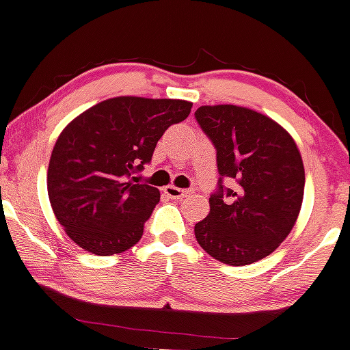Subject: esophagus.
<instances>
[{"mask_svg":"<svg viewBox=\"0 0 350 350\" xmlns=\"http://www.w3.org/2000/svg\"><path fill=\"white\" fill-rule=\"evenodd\" d=\"M164 195L171 198V200H181V198L188 196L189 191L188 189H181V188H176V186L169 185L164 188Z\"/></svg>","mask_w":350,"mask_h":350,"instance_id":"34e87169","label":"esophagus"}]
</instances>
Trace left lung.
Listing matches in <instances>:
<instances>
[{
	"label": "left lung",
	"instance_id": "8db88e82",
	"mask_svg": "<svg viewBox=\"0 0 350 350\" xmlns=\"http://www.w3.org/2000/svg\"><path fill=\"white\" fill-rule=\"evenodd\" d=\"M195 116L217 149L221 177L238 186L210 196L196 241L220 262L247 266L269 256L298 220L305 167L295 139L269 116L237 105H204Z\"/></svg>",
	"mask_w": 350,
	"mask_h": 350
}]
</instances>
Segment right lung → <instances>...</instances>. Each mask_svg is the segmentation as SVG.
<instances>
[{"mask_svg":"<svg viewBox=\"0 0 350 350\" xmlns=\"http://www.w3.org/2000/svg\"><path fill=\"white\" fill-rule=\"evenodd\" d=\"M191 107L185 100L116 96L67 123L49 161L47 191L70 241L113 256L142 239L161 193L126 178L150 162L157 140L188 118Z\"/></svg>","mask_w":350,"mask_h":350,"instance_id":"right-lung-1","label":"right lung"}]
</instances>
